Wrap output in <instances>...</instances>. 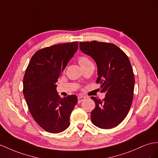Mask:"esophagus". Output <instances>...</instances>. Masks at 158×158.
Wrapping results in <instances>:
<instances>
[{
  "instance_id": "34e87169",
  "label": "esophagus",
  "mask_w": 158,
  "mask_h": 158,
  "mask_svg": "<svg viewBox=\"0 0 158 158\" xmlns=\"http://www.w3.org/2000/svg\"><path fill=\"white\" fill-rule=\"evenodd\" d=\"M85 96H83V95H79L78 96V103H80L81 102H82L83 101H84L85 99Z\"/></svg>"
}]
</instances>
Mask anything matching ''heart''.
<instances>
[{"label": "heart", "instance_id": "heart-1", "mask_svg": "<svg viewBox=\"0 0 158 158\" xmlns=\"http://www.w3.org/2000/svg\"><path fill=\"white\" fill-rule=\"evenodd\" d=\"M79 63L81 65V67H83V66H85V65H87V64H89L92 63L91 62V60L87 57V56H81L79 58Z\"/></svg>", "mask_w": 158, "mask_h": 158}]
</instances>
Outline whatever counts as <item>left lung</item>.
I'll return each mask as SVG.
<instances>
[{"mask_svg":"<svg viewBox=\"0 0 158 158\" xmlns=\"http://www.w3.org/2000/svg\"><path fill=\"white\" fill-rule=\"evenodd\" d=\"M79 48L95 61L97 83H102V92L106 94L103 100L91 98L95 103L91 113V122L102 129L115 127L127 116L133 98L135 79L130 61L114 44L80 42Z\"/></svg>","mask_w":158,"mask_h":158,"instance_id":"left-lung-1","label":"left lung"}]
</instances>
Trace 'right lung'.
Masks as SVG:
<instances>
[{
  "mask_svg": "<svg viewBox=\"0 0 158 158\" xmlns=\"http://www.w3.org/2000/svg\"><path fill=\"white\" fill-rule=\"evenodd\" d=\"M78 42L55 44L37 51L23 78V95L31 114L40 127L52 133L69 126L71 114L77 103L75 95L60 98L56 82L77 51Z\"/></svg>",
  "mask_w": 158,
  "mask_h": 158,
  "instance_id": "add662e5",
  "label": "right lung"
}]
</instances>
